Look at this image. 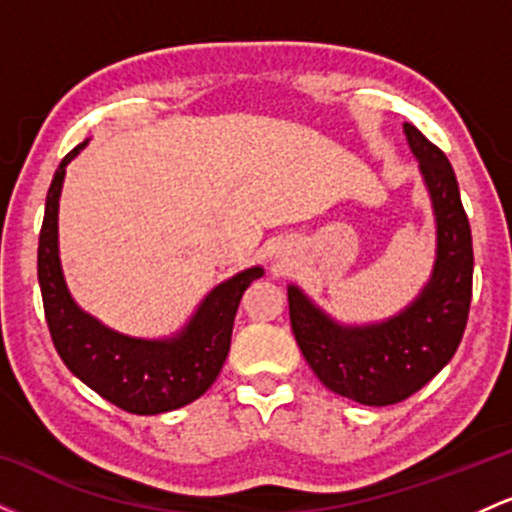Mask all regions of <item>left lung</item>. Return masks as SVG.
<instances>
[{
    "mask_svg": "<svg viewBox=\"0 0 512 512\" xmlns=\"http://www.w3.org/2000/svg\"><path fill=\"white\" fill-rule=\"evenodd\" d=\"M436 216V262L419 296L397 315L342 325L289 286V313L305 361L327 390L366 407H387L419 392L455 356L472 303V231L448 156L404 122Z\"/></svg>",
    "mask_w": 512,
    "mask_h": 512,
    "instance_id": "8db88e82",
    "label": "left lung"
}]
</instances>
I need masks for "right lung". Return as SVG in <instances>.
I'll use <instances>...</instances> for the list:
<instances>
[{
    "instance_id": "obj_1",
    "label": "right lung",
    "mask_w": 512,
    "mask_h": 512,
    "mask_svg": "<svg viewBox=\"0 0 512 512\" xmlns=\"http://www.w3.org/2000/svg\"><path fill=\"white\" fill-rule=\"evenodd\" d=\"M86 144L69 151L55 170L40 228L38 284L52 344L64 366L115 407L139 416L180 409L214 385L231 349L240 298L264 269L250 267L211 289L190 322L166 339L127 337L84 313L62 274L57 211L69 161Z\"/></svg>"
}]
</instances>
